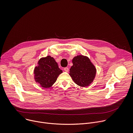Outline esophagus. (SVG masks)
I'll return each instance as SVG.
<instances>
[{
  "instance_id": "1",
  "label": "esophagus",
  "mask_w": 133,
  "mask_h": 133,
  "mask_svg": "<svg viewBox=\"0 0 133 133\" xmlns=\"http://www.w3.org/2000/svg\"><path fill=\"white\" fill-rule=\"evenodd\" d=\"M64 71H65L66 72H68V71H69V68H68V67H65V68H64Z\"/></svg>"
}]
</instances>
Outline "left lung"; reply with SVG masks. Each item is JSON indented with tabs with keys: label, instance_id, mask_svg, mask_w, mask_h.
<instances>
[{
	"label": "left lung",
	"instance_id": "left-lung-1",
	"mask_svg": "<svg viewBox=\"0 0 133 133\" xmlns=\"http://www.w3.org/2000/svg\"><path fill=\"white\" fill-rule=\"evenodd\" d=\"M73 65L69 75L75 84L81 87H88L93 82L96 74V68L87 56L82 55L72 59Z\"/></svg>",
	"mask_w": 133,
	"mask_h": 133
}]
</instances>
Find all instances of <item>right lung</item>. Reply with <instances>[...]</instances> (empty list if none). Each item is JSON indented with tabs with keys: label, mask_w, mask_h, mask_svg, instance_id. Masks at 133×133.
<instances>
[{
	"label": "right lung",
	"mask_w": 133,
	"mask_h": 133,
	"mask_svg": "<svg viewBox=\"0 0 133 133\" xmlns=\"http://www.w3.org/2000/svg\"><path fill=\"white\" fill-rule=\"evenodd\" d=\"M63 72L55 59L50 56L41 58L34 70V79L44 88L51 87Z\"/></svg>",
	"instance_id": "add662e5"
}]
</instances>
